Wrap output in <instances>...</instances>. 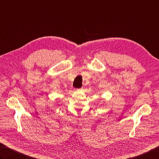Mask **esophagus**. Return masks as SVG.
I'll list each match as a JSON object with an SVG mask.
<instances>
[{
	"label": "esophagus",
	"mask_w": 159,
	"mask_h": 159,
	"mask_svg": "<svg viewBox=\"0 0 159 159\" xmlns=\"http://www.w3.org/2000/svg\"><path fill=\"white\" fill-rule=\"evenodd\" d=\"M80 89V90H82L83 89H82V88H81V89Z\"/></svg>",
	"instance_id": "obj_1"
}]
</instances>
